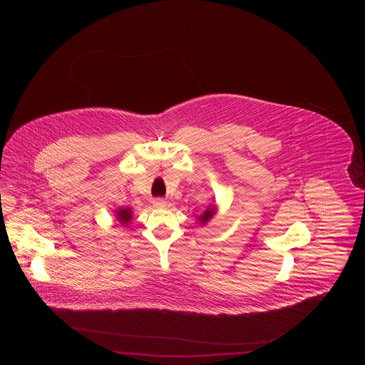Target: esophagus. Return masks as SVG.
<instances>
[{
	"label": "esophagus",
	"mask_w": 365,
	"mask_h": 365,
	"mask_svg": "<svg viewBox=\"0 0 365 365\" xmlns=\"http://www.w3.org/2000/svg\"><path fill=\"white\" fill-rule=\"evenodd\" d=\"M167 205H168V204H167V201H164V200H160V198L153 201V207L157 209L167 208Z\"/></svg>",
	"instance_id": "esophagus-1"
}]
</instances>
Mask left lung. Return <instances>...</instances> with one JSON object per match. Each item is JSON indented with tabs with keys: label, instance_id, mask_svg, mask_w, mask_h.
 <instances>
[{
	"label": "left lung",
	"instance_id": "1",
	"mask_svg": "<svg viewBox=\"0 0 365 365\" xmlns=\"http://www.w3.org/2000/svg\"><path fill=\"white\" fill-rule=\"evenodd\" d=\"M216 212H217V207H216V204L209 205L208 208L205 209L202 213L197 215V220H198L202 226H205V225L208 223L209 220L216 215Z\"/></svg>",
	"mask_w": 365,
	"mask_h": 365
}]
</instances>
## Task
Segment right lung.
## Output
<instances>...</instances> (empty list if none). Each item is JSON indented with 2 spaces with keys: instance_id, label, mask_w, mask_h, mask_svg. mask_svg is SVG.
<instances>
[{
  "instance_id": "add662e5",
  "label": "right lung",
  "mask_w": 365,
  "mask_h": 365,
  "mask_svg": "<svg viewBox=\"0 0 365 365\" xmlns=\"http://www.w3.org/2000/svg\"><path fill=\"white\" fill-rule=\"evenodd\" d=\"M132 209L128 208H116L115 209V217L116 220L122 225V226H128L132 220Z\"/></svg>"
}]
</instances>
